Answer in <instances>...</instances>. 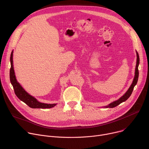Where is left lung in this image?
<instances>
[{"label": "left lung", "mask_w": 149, "mask_h": 149, "mask_svg": "<svg viewBox=\"0 0 149 149\" xmlns=\"http://www.w3.org/2000/svg\"><path fill=\"white\" fill-rule=\"evenodd\" d=\"M136 54H137V62H136V69H135V76H134V79H133L132 84H131L130 87L128 89V91H127V92L122 97H120L119 99L116 100V101H114V102H112L111 103L109 104L108 106H106V108H108V107L113 108V107H114L118 106V104H120L122 102H123L126 101V100H127L128 98L132 95V93L133 92V91L134 87L136 86V84L137 83L138 77H139L138 66H139V54H138L137 51H136Z\"/></svg>", "instance_id": "obj_1"}]
</instances>
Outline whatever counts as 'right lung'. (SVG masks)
Instances as JSON below:
<instances>
[{
  "instance_id": "1",
  "label": "right lung",
  "mask_w": 149,
  "mask_h": 149,
  "mask_svg": "<svg viewBox=\"0 0 149 149\" xmlns=\"http://www.w3.org/2000/svg\"><path fill=\"white\" fill-rule=\"evenodd\" d=\"M10 63L11 67L10 69V82L13 87L16 96L24 103H26L28 106L33 109H48L52 108L56 105V104H46L38 102L36 99L29 95L23 88L20 85V84L17 81L15 72L13 69V52H12L10 54Z\"/></svg>"
}]
</instances>
